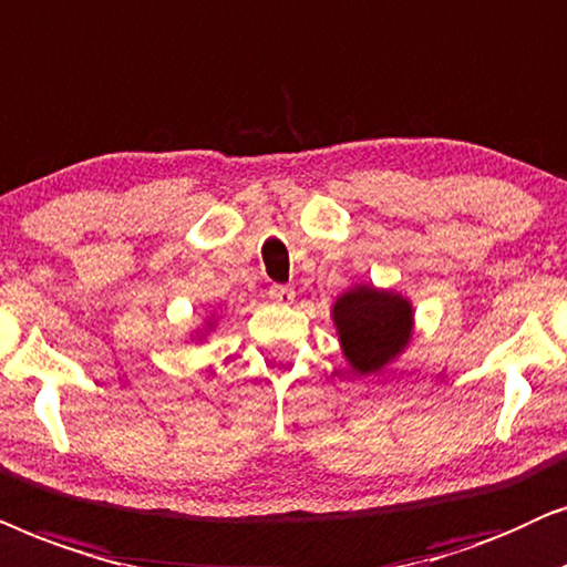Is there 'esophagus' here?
<instances>
[{
	"mask_svg": "<svg viewBox=\"0 0 567 567\" xmlns=\"http://www.w3.org/2000/svg\"><path fill=\"white\" fill-rule=\"evenodd\" d=\"M269 298L275 300V303H279V306H290L292 300H296V290L282 288V285H275V288L269 290Z\"/></svg>",
	"mask_w": 567,
	"mask_h": 567,
	"instance_id": "34e87169",
	"label": "esophagus"
}]
</instances>
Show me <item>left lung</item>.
Returning <instances> with one entry per match:
<instances>
[{"instance_id":"left-lung-1","label":"left lung","mask_w":567,"mask_h":567,"mask_svg":"<svg viewBox=\"0 0 567 567\" xmlns=\"http://www.w3.org/2000/svg\"><path fill=\"white\" fill-rule=\"evenodd\" d=\"M339 347L354 373H381L412 342L414 308L402 292L352 285L331 306Z\"/></svg>"}]
</instances>
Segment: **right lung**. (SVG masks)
<instances>
[{"instance_id":"right-lung-1","label":"right lung","mask_w":567,"mask_h":567,"mask_svg":"<svg viewBox=\"0 0 567 567\" xmlns=\"http://www.w3.org/2000/svg\"><path fill=\"white\" fill-rule=\"evenodd\" d=\"M215 327H217V313L213 311L205 321H202V327H196L192 334H188V339H192V342H205V339L215 331Z\"/></svg>"}]
</instances>
